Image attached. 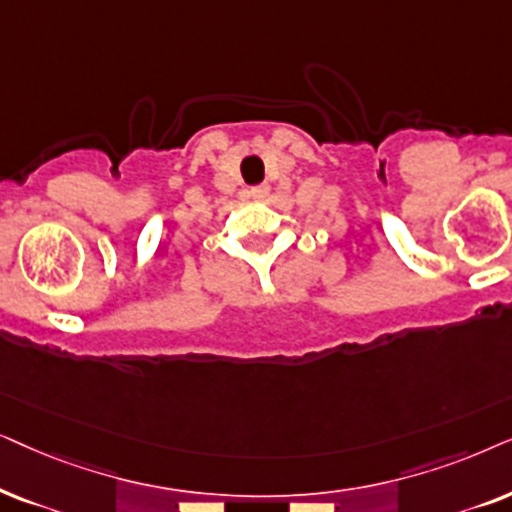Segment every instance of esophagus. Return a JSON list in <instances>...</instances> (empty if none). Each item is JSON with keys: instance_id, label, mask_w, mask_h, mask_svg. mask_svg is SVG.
Listing matches in <instances>:
<instances>
[{"instance_id": "34e87169", "label": "esophagus", "mask_w": 512, "mask_h": 512, "mask_svg": "<svg viewBox=\"0 0 512 512\" xmlns=\"http://www.w3.org/2000/svg\"><path fill=\"white\" fill-rule=\"evenodd\" d=\"M250 196L255 201H264L269 196V185H260V187H252L250 189Z\"/></svg>"}]
</instances>
